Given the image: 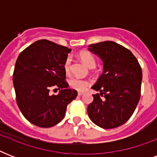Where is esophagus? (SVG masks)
Wrapping results in <instances>:
<instances>
[{"mask_svg":"<svg viewBox=\"0 0 157 157\" xmlns=\"http://www.w3.org/2000/svg\"><path fill=\"white\" fill-rule=\"evenodd\" d=\"M84 94H85V93H84V92H78V95L79 96H81V95H83Z\"/></svg>","mask_w":157,"mask_h":157,"instance_id":"esophagus-1","label":"esophagus"}]
</instances>
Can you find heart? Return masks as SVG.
I'll return each instance as SVG.
<instances>
[{
	"label": "heart",
	"instance_id": "b5f03b06",
	"mask_svg": "<svg viewBox=\"0 0 157 157\" xmlns=\"http://www.w3.org/2000/svg\"><path fill=\"white\" fill-rule=\"evenodd\" d=\"M79 57L81 59V61L83 62L84 63L86 64V66L91 68V67H94L96 65V61L94 57L92 55L90 52L87 51H82L79 54ZM71 58L68 57L67 58L63 64L64 71L66 73L70 72V69H71ZM69 86H71V88L76 90L78 91H84L86 90L87 86H89V82L87 81H84L82 79L77 78V77H71L69 79L68 81Z\"/></svg>",
	"mask_w": 157,
	"mask_h": 157
}]
</instances>
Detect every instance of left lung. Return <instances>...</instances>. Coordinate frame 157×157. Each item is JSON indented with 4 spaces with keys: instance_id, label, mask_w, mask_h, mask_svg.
Returning <instances> with one entry per match:
<instances>
[{
    "instance_id": "8db88e82",
    "label": "left lung",
    "mask_w": 157,
    "mask_h": 157,
    "mask_svg": "<svg viewBox=\"0 0 157 157\" xmlns=\"http://www.w3.org/2000/svg\"><path fill=\"white\" fill-rule=\"evenodd\" d=\"M88 50L103 61V73L91 87L100 94H93L94 101L87 108L89 117L103 129L122 125L139 103L141 67L130 50L114 41L92 44ZM100 95L105 97L103 100Z\"/></svg>"
}]
</instances>
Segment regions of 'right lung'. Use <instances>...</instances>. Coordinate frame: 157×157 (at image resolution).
<instances>
[{
	"instance_id": "right-lung-1",
	"label": "right lung",
	"mask_w": 157,
	"mask_h": 157,
	"mask_svg": "<svg viewBox=\"0 0 157 157\" xmlns=\"http://www.w3.org/2000/svg\"><path fill=\"white\" fill-rule=\"evenodd\" d=\"M71 49L47 40H39L19 54L13 74L18 108L32 124L52 127L63 119L67 106L77 96L65 81L64 62ZM51 87L60 89L50 96Z\"/></svg>"
}]
</instances>
